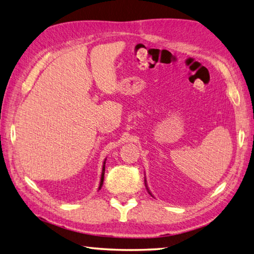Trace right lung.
<instances>
[{
  "label": "right lung",
  "instance_id": "add662e5",
  "mask_svg": "<svg viewBox=\"0 0 254 254\" xmlns=\"http://www.w3.org/2000/svg\"><path fill=\"white\" fill-rule=\"evenodd\" d=\"M106 163V162H104ZM104 170H106V167H104L103 165V168H102V175H101V182H100V186H99V190L102 187V184H103V178H104Z\"/></svg>",
  "mask_w": 254,
  "mask_h": 254
}]
</instances>
